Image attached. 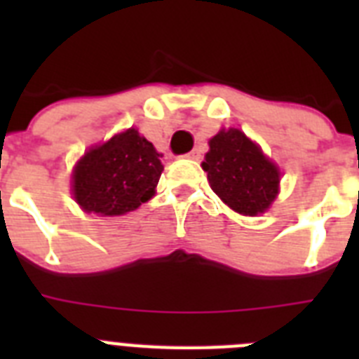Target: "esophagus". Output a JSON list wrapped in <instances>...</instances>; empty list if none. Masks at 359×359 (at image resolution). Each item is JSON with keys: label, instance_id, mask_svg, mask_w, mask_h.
<instances>
[{"label": "esophagus", "instance_id": "1", "mask_svg": "<svg viewBox=\"0 0 359 359\" xmlns=\"http://www.w3.org/2000/svg\"><path fill=\"white\" fill-rule=\"evenodd\" d=\"M186 158H190V160H199V158H201V151H199V149H194V151L186 154Z\"/></svg>", "mask_w": 359, "mask_h": 359}]
</instances>
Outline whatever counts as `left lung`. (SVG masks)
I'll return each instance as SVG.
<instances>
[{"mask_svg":"<svg viewBox=\"0 0 359 359\" xmlns=\"http://www.w3.org/2000/svg\"><path fill=\"white\" fill-rule=\"evenodd\" d=\"M208 145L203 169L214 194L238 214L264 212L278 196V168L236 128L222 130Z\"/></svg>","mask_w":359,"mask_h":359,"instance_id":"1","label":"left lung"}]
</instances>
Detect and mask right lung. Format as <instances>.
<instances>
[{
    "label": "right lung",
    "instance_id": "right-lung-1",
    "mask_svg": "<svg viewBox=\"0 0 359 359\" xmlns=\"http://www.w3.org/2000/svg\"><path fill=\"white\" fill-rule=\"evenodd\" d=\"M162 171L151 141L130 128L86 152L72 175V191L86 212L121 216L154 196Z\"/></svg>",
    "mask_w": 359,
    "mask_h": 359
}]
</instances>
